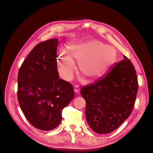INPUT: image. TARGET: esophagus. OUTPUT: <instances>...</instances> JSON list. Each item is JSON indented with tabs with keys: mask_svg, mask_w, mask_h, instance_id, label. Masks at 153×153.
<instances>
[{
	"mask_svg": "<svg viewBox=\"0 0 153 153\" xmlns=\"http://www.w3.org/2000/svg\"><path fill=\"white\" fill-rule=\"evenodd\" d=\"M74 91H75V93H79L80 92V88L78 85H75L74 87Z\"/></svg>",
	"mask_w": 153,
	"mask_h": 153,
	"instance_id": "34e87169",
	"label": "esophagus"
}]
</instances>
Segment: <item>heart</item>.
<instances>
[{
  "instance_id": "1",
  "label": "heart",
  "mask_w": 153,
  "mask_h": 153,
  "mask_svg": "<svg viewBox=\"0 0 153 153\" xmlns=\"http://www.w3.org/2000/svg\"><path fill=\"white\" fill-rule=\"evenodd\" d=\"M69 55L61 50L57 62L59 73L63 78L70 80L76 69L75 61L79 64L82 75L90 79L98 77L107 71L117 57L115 48L105 45L100 41L70 45L68 48Z\"/></svg>"
}]
</instances>
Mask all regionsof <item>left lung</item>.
<instances>
[{
    "instance_id": "1",
    "label": "left lung",
    "mask_w": 153,
    "mask_h": 153,
    "mask_svg": "<svg viewBox=\"0 0 153 153\" xmlns=\"http://www.w3.org/2000/svg\"><path fill=\"white\" fill-rule=\"evenodd\" d=\"M123 57L104 77L81 89L87 121L96 133L114 131L133 109L138 87L136 71L130 60Z\"/></svg>"
}]
</instances>
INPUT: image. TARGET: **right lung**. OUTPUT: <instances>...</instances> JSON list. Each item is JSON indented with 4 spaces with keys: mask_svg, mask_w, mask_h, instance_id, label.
I'll use <instances>...</instances> for the list:
<instances>
[{
    "mask_svg": "<svg viewBox=\"0 0 153 153\" xmlns=\"http://www.w3.org/2000/svg\"><path fill=\"white\" fill-rule=\"evenodd\" d=\"M57 39L33 48L19 69L17 96L25 117L34 127L50 131L59 126L64 107L74 98L70 83L59 79Z\"/></svg>",
    "mask_w": 153,
    "mask_h": 153,
    "instance_id": "add662e5",
    "label": "right lung"
}]
</instances>
